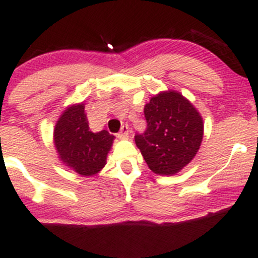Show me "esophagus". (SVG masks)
Returning a JSON list of instances; mask_svg holds the SVG:
<instances>
[{
	"label": "esophagus",
	"mask_w": 258,
	"mask_h": 258,
	"mask_svg": "<svg viewBox=\"0 0 258 258\" xmlns=\"http://www.w3.org/2000/svg\"><path fill=\"white\" fill-rule=\"evenodd\" d=\"M117 137L120 139H128L130 137V128L127 125H122L121 126V130L120 132L117 133Z\"/></svg>",
	"instance_id": "1"
}]
</instances>
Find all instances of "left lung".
Wrapping results in <instances>:
<instances>
[{
	"mask_svg": "<svg viewBox=\"0 0 258 258\" xmlns=\"http://www.w3.org/2000/svg\"><path fill=\"white\" fill-rule=\"evenodd\" d=\"M147 128L135 141L153 172L174 174L199 150L204 125L200 114L174 91L153 97L144 106Z\"/></svg>",
	"mask_w": 258,
	"mask_h": 258,
	"instance_id": "obj_1",
	"label": "left lung"
}]
</instances>
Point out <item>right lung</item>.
Wrapping results in <instances>:
<instances>
[{"instance_id":"1","label":"right lung","mask_w":258,"mask_h":258,"mask_svg":"<svg viewBox=\"0 0 258 258\" xmlns=\"http://www.w3.org/2000/svg\"><path fill=\"white\" fill-rule=\"evenodd\" d=\"M114 136L108 131H90L84 104L70 106L59 117L54 144L64 164L81 176H92L105 165Z\"/></svg>"}]
</instances>
